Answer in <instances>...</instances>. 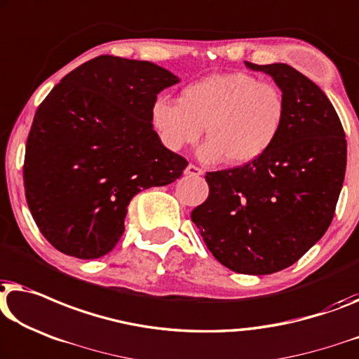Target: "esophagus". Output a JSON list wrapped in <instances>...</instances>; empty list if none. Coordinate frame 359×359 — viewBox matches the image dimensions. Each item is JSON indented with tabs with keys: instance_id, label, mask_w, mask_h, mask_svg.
<instances>
[{
	"instance_id": "obj_1",
	"label": "esophagus",
	"mask_w": 359,
	"mask_h": 359,
	"mask_svg": "<svg viewBox=\"0 0 359 359\" xmlns=\"http://www.w3.org/2000/svg\"><path fill=\"white\" fill-rule=\"evenodd\" d=\"M184 173L188 175V176H201L202 173H204V171H202L199 167H196V165H192V163H189L188 167H186V170H184Z\"/></svg>"
}]
</instances>
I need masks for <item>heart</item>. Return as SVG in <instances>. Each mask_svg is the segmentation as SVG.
Returning <instances> with one entry per match:
<instances>
[{"label":"heart","instance_id":"1","mask_svg":"<svg viewBox=\"0 0 359 359\" xmlns=\"http://www.w3.org/2000/svg\"><path fill=\"white\" fill-rule=\"evenodd\" d=\"M155 131L173 152L204 136L199 157L207 163L251 165L278 141L287 102L277 87L246 72H223L192 82L180 100L158 97L150 111Z\"/></svg>","mask_w":359,"mask_h":359}]
</instances>
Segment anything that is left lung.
Returning a JSON list of instances; mask_svg holds the SVG:
<instances>
[{
	"instance_id": "left-lung-1",
	"label": "left lung",
	"mask_w": 359,
	"mask_h": 359,
	"mask_svg": "<svg viewBox=\"0 0 359 359\" xmlns=\"http://www.w3.org/2000/svg\"><path fill=\"white\" fill-rule=\"evenodd\" d=\"M246 66L282 90L283 131L257 162L209 171V197L191 220L218 262L267 275L293 266L329 228L345 178L346 139L330 100L304 74L283 63Z\"/></svg>"
}]
</instances>
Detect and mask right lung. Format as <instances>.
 Masks as SVG:
<instances>
[{"label":"right lung","mask_w":359,"mask_h":359,"mask_svg":"<svg viewBox=\"0 0 359 359\" xmlns=\"http://www.w3.org/2000/svg\"><path fill=\"white\" fill-rule=\"evenodd\" d=\"M180 79L149 61L102 55L76 67L37 108L24 158L30 214L51 246L98 259L124 231L129 202L188 167L154 131L157 93Z\"/></svg>","instance_id":"1"}]
</instances>
